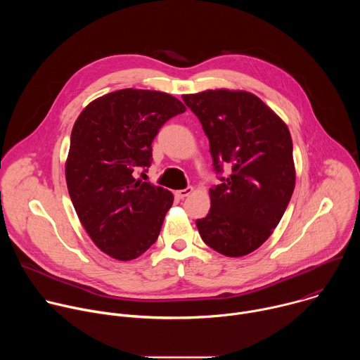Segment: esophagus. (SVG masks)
I'll return each mask as SVG.
<instances>
[{
	"instance_id": "34e87169",
	"label": "esophagus",
	"mask_w": 360,
	"mask_h": 360,
	"mask_svg": "<svg viewBox=\"0 0 360 360\" xmlns=\"http://www.w3.org/2000/svg\"><path fill=\"white\" fill-rule=\"evenodd\" d=\"M192 192H193V188H192V186H188V188H185V189L176 191V192H175V196L179 198V199H184V198L189 196Z\"/></svg>"
}]
</instances>
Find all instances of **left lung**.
<instances>
[{
	"label": "left lung",
	"mask_w": 360,
	"mask_h": 360,
	"mask_svg": "<svg viewBox=\"0 0 360 360\" xmlns=\"http://www.w3.org/2000/svg\"><path fill=\"white\" fill-rule=\"evenodd\" d=\"M198 117L217 174L231 175L210 189V214L196 221L202 240L238 258L258 249L282 219L295 189V164L286 124L246 91L210 89L182 95Z\"/></svg>",
	"instance_id": "1"
}]
</instances>
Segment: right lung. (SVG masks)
<instances>
[{
  "label": "right lung",
  "instance_id": "1",
  "mask_svg": "<svg viewBox=\"0 0 360 360\" xmlns=\"http://www.w3.org/2000/svg\"><path fill=\"white\" fill-rule=\"evenodd\" d=\"M185 110L169 94L125 88L92 101L74 124L68 192L92 242L114 259H135L158 239L174 195L135 171L149 168L153 138Z\"/></svg>",
  "mask_w": 360,
  "mask_h": 360
}]
</instances>
